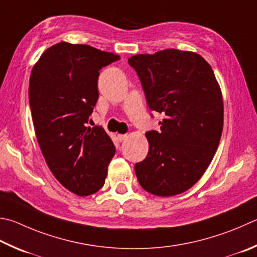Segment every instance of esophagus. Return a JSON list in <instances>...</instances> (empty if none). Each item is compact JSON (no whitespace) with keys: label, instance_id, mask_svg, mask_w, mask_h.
<instances>
[{"label":"esophagus","instance_id":"34e87169","mask_svg":"<svg viewBox=\"0 0 257 257\" xmlns=\"http://www.w3.org/2000/svg\"><path fill=\"white\" fill-rule=\"evenodd\" d=\"M127 135H122V134H118L116 135V138H118V141L121 143V142H123V141H125V139H127Z\"/></svg>","mask_w":257,"mask_h":257}]
</instances>
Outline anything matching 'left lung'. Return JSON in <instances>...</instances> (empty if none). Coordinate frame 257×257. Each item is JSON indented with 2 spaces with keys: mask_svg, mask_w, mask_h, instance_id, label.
<instances>
[{
  "mask_svg": "<svg viewBox=\"0 0 257 257\" xmlns=\"http://www.w3.org/2000/svg\"><path fill=\"white\" fill-rule=\"evenodd\" d=\"M147 104L164 115L160 132H148L149 149L135 165L139 184L157 197L185 192L204 174L223 127L222 93L202 56L164 49L132 56Z\"/></svg>",
  "mask_w": 257,
  "mask_h": 257,
  "instance_id": "left-lung-1",
  "label": "left lung"
}]
</instances>
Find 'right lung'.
<instances>
[{
    "instance_id": "1",
    "label": "right lung",
    "mask_w": 257,
    "mask_h": 257,
    "mask_svg": "<svg viewBox=\"0 0 257 257\" xmlns=\"http://www.w3.org/2000/svg\"><path fill=\"white\" fill-rule=\"evenodd\" d=\"M120 57L62 41L32 67L29 103L41 153L64 188L80 197L104 185L114 145L102 127H86L99 99L100 69Z\"/></svg>"
}]
</instances>
